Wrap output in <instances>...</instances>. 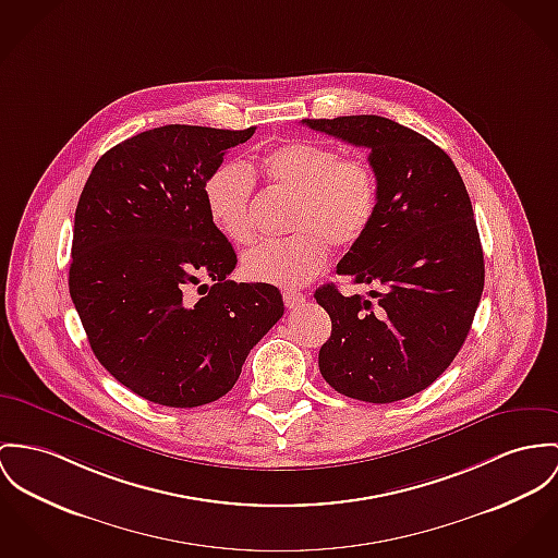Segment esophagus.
I'll use <instances>...</instances> for the list:
<instances>
[{
  "mask_svg": "<svg viewBox=\"0 0 558 558\" xmlns=\"http://www.w3.org/2000/svg\"><path fill=\"white\" fill-rule=\"evenodd\" d=\"M284 305L289 307V310H293V307H298V305H301L303 301H305V295L303 293H300V291H284Z\"/></svg>",
  "mask_w": 558,
  "mask_h": 558,
  "instance_id": "esophagus-1",
  "label": "esophagus"
}]
</instances>
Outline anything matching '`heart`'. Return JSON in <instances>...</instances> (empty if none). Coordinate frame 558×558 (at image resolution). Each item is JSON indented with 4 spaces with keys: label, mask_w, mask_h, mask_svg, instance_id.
I'll list each match as a JSON object with an SVG mask.
<instances>
[{
    "label": "heart",
    "mask_w": 558,
    "mask_h": 558,
    "mask_svg": "<svg viewBox=\"0 0 558 558\" xmlns=\"http://www.w3.org/2000/svg\"><path fill=\"white\" fill-rule=\"evenodd\" d=\"M257 170L271 189L295 199L293 238L265 242L244 255V274L263 284L295 289L327 267L329 244L352 248L378 210V175L363 157H342L318 142H287L260 155ZM255 178L242 163H225L206 182V206L231 242L253 238Z\"/></svg>",
    "instance_id": "obj_1"
}]
</instances>
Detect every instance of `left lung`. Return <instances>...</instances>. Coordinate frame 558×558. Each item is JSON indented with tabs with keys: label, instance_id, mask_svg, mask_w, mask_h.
I'll list each match as a JSON object with an SVG mask.
<instances>
[{
	"label": "left lung",
	"instance_id": "1",
	"mask_svg": "<svg viewBox=\"0 0 558 558\" xmlns=\"http://www.w3.org/2000/svg\"><path fill=\"white\" fill-rule=\"evenodd\" d=\"M303 123L369 148L378 175L376 218L338 274L380 291L343 298L331 282L314 293L331 318L320 374L359 401L412 397L459 354L482 298L484 255L468 189L439 146L385 117Z\"/></svg>",
	"mask_w": 558,
	"mask_h": 558
}]
</instances>
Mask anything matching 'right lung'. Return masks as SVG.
I'll return each mask as SVG.
<instances>
[{
    "instance_id": "obj_1",
    "label": "right lung",
    "mask_w": 558,
    "mask_h": 558,
    "mask_svg": "<svg viewBox=\"0 0 558 558\" xmlns=\"http://www.w3.org/2000/svg\"><path fill=\"white\" fill-rule=\"evenodd\" d=\"M255 128L166 125L95 163L78 199L70 295L97 361L135 395L197 408L227 395L284 314L263 282H233L238 257L206 206V182ZM208 275L203 298L183 293Z\"/></svg>"
}]
</instances>
